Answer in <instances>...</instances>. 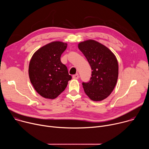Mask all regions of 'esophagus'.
<instances>
[{
  "instance_id": "obj_1",
  "label": "esophagus",
  "mask_w": 149,
  "mask_h": 149,
  "mask_svg": "<svg viewBox=\"0 0 149 149\" xmlns=\"http://www.w3.org/2000/svg\"><path fill=\"white\" fill-rule=\"evenodd\" d=\"M78 78H79V75H78V74H76L72 75V78H73V79H78Z\"/></svg>"
}]
</instances>
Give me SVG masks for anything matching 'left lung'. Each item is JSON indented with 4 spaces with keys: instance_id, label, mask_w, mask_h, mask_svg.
Segmentation results:
<instances>
[{
    "instance_id": "8db88e82",
    "label": "left lung",
    "mask_w": 149,
    "mask_h": 149,
    "mask_svg": "<svg viewBox=\"0 0 149 149\" xmlns=\"http://www.w3.org/2000/svg\"><path fill=\"white\" fill-rule=\"evenodd\" d=\"M93 70L87 82H82L84 92L93 101L107 98L113 91L118 79V65L114 54L106 47L94 40L78 44Z\"/></svg>"
}]
</instances>
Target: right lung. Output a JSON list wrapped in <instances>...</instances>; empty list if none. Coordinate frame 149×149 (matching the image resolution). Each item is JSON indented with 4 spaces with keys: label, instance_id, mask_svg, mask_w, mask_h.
Listing matches in <instances>:
<instances>
[{
    "label": "right lung",
    "instance_id": "1",
    "mask_svg": "<svg viewBox=\"0 0 149 149\" xmlns=\"http://www.w3.org/2000/svg\"><path fill=\"white\" fill-rule=\"evenodd\" d=\"M67 47L66 43L52 42L35 52L30 61L31 82L36 92L45 98H56L72 79L67 67L61 61Z\"/></svg>",
    "mask_w": 149,
    "mask_h": 149
}]
</instances>
